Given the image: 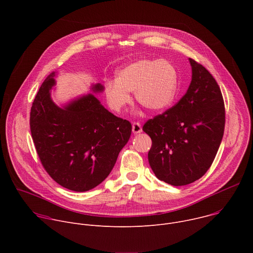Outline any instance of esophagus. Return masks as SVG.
I'll return each mask as SVG.
<instances>
[{
    "label": "esophagus",
    "mask_w": 253,
    "mask_h": 253,
    "mask_svg": "<svg viewBox=\"0 0 253 253\" xmlns=\"http://www.w3.org/2000/svg\"><path fill=\"white\" fill-rule=\"evenodd\" d=\"M132 132H133L134 134H139V133H141V132H142V126H141V124L138 123V122H134V123L132 124Z\"/></svg>",
    "instance_id": "1"
}]
</instances>
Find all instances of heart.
<instances>
[{"label":"heart","mask_w":253,"mask_h":253,"mask_svg":"<svg viewBox=\"0 0 253 253\" xmlns=\"http://www.w3.org/2000/svg\"><path fill=\"white\" fill-rule=\"evenodd\" d=\"M177 82V71L171 62L140 59L118 69L115 81H107L104 91L108 105L115 112H121L130 104L131 92L144 108L159 112L174 101Z\"/></svg>","instance_id":"1"}]
</instances>
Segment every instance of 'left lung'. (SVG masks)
I'll list each match as a JSON object with an SVG mask.
<instances>
[{"label":"left lung","instance_id":"left-lung-1","mask_svg":"<svg viewBox=\"0 0 253 253\" xmlns=\"http://www.w3.org/2000/svg\"><path fill=\"white\" fill-rule=\"evenodd\" d=\"M192 76L185 95L143 131L152 139L148 153L155 176L173 186L201 178L218 151L225 125L224 102L213 76L189 58Z\"/></svg>","mask_w":253,"mask_h":253}]
</instances>
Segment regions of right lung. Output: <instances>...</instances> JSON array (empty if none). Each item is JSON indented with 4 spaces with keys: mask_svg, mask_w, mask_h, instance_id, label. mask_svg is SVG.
Instances as JSON below:
<instances>
[{
    "mask_svg": "<svg viewBox=\"0 0 253 253\" xmlns=\"http://www.w3.org/2000/svg\"><path fill=\"white\" fill-rule=\"evenodd\" d=\"M57 72L46 78L31 108L30 127L36 150L48 174L61 186L88 191L108 177L132 131L129 121L108 111L93 95L102 93L92 84L86 95L58 106L51 97Z\"/></svg>",
    "mask_w": 253,
    "mask_h": 253,
    "instance_id": "right-lung-1",
    "label": "right lung"
}]
</instances>
